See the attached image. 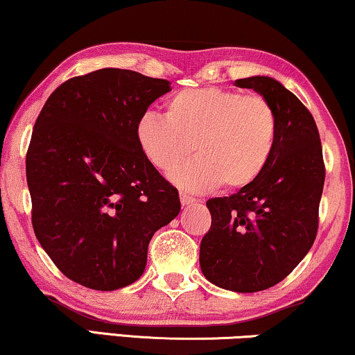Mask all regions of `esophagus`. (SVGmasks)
Wrapping results in <instances>:
<instances>
[{"instance_id": "1", "label": "esophagus", "mask_w": 355, "mask_h": 355, "mask_svg": "<svg viewBox=\"0 0 355 355\" xmlns=\"http://www.w3.org/2000/svg\"><path fill=\"white\" fill-rule=\"evenodd\" d=\"M180 201H182L183 206H188V205L195 203L196 198H195V196L188 195V193H185V191H180Z\"/></svg>"}]
</instances>
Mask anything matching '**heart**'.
Returning <instances> with one entry per match:
<instances>
[{"label":"heart","mask_w":355,"mask_h":355,"mask_svg":"<svg viewBox=\"0 0 355 355\" xmlns=\"http://www.w3.org/2000/svg\"><path fill=\"white\" fill-rule=\"evenodd\" d=\"M136 139L150 165L164 173L193 150L196 159L172 173L177 185L208 190L223 183L227 190H241L270 162L278 116L262 95L216 87L183 89L165 103V118L146 113L137 121Z\"/></svg>","instance_id":"1"}]
</instances>
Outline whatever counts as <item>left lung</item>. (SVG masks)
Returning a JSON list of instances; mask_svg holds the SVG:
<instances>
[{"label":"left lung","mask_w":355,"mask_h":355,"mask_svg":"<svg viewBox=\"0 0 355 355\" xmlns=\"http://www.w3.org/2000/svg\"><path fill=\"white\" fill-rule=\"evenodd\" d=\"M236 87L255 89L275 107L277 147L252 185L206 201L211 227L200 267L219 288L254 293L284 280L311 249L326 172L315 119L290 89L260 75Z\"/></svg>","instance_id":"1"}]
</instances>
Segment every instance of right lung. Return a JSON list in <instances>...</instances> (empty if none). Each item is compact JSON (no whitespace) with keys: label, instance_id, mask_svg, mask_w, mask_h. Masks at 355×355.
<instances>
[{"label":"right lung","instance_id":"obj_1","mask_svg":"<svg viewBox=\"0 0 355 355\" xmlns=\"http://www.w3.org/2000/svg\"><path fill=\"white\" fill-rule=\"evenodd\" d=\"M170 82L101 69L62 83L40 111L26 155L33 227L58 270L111 291L144 273L147 248L180 213L177 188L136 139Z\"/></svg>","mask_w":355,"mask_h":355}]
</instances>
